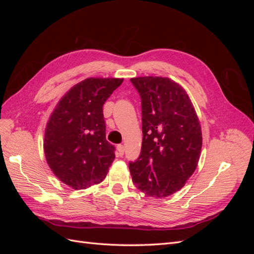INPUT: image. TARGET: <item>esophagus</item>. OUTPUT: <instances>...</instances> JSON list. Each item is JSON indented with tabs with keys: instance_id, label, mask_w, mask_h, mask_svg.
<instances>
[{
	"instance_id": "1",
	"label": "esophagus",
	"mask_w": 254,
	"mask_h": 254,
	"mask_svg": "<svg viewBox=\"0 0 254 254\" xmlns=\"http://www.w3.org/2000/svg\"><path fill=\"white\" fill-rule=\"evenodd\" d=\"M124 151H125L124 145H122V144L118 145V155H119L120 157H122L123 155H124Z\"/></svg>"
}]
</instances>
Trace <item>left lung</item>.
<instances>
[{
	"mask_svg": "<svg viewBox=\"0 0 254 254\" xmlns=\"http://www.w3.org/2000/svg\"><path fill=\"white\" fill-rule=\"evenodd\" d=\"M130 80L142 99L143 141L129 171L137 190L165 198L180 190L196 170L202 146L200 122L187 91L171 78Z\"/></svg>",
	"mask_w": 254,
	"mask_h": 254,
	"instance_id": "1",
	"label": "left lung"
}]
</instances>
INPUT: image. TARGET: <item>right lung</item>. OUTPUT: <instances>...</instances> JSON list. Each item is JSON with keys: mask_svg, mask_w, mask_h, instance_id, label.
Returning <instances> with one entry per match:
<instances>
[{"mask_svg": "<svg viewBox=\"0 0 254 254\" xmlns=\"http://www.w3.org/2000/svg\"><path fill=\"white\" fill-rule=\"evenodd\" d=\"M123 78L90 77L60 98L45 127L43 149L57 178L74 190L101 183L115 158L103 106Z\"/></svg>", "mask_w": 254, "mask_h": 254, "instance_id": "obj_1", "label": "right lung"}]
</instances>
